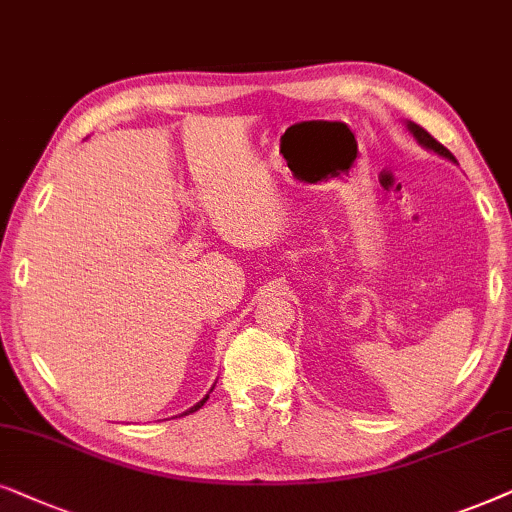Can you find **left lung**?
<instances>
[{
  "label": "left lung",
  "instance_id": "1",
  "mask_svg": "<svg viewBox=\"0 0 512 512\" xmlns=\"http://www.w3.org/2000/svg\"><path fill=\"white\" fill-rule=\"evenodd\" d=\"M405 126H407V131H410V133H412V138H414V140H417L421 147H424V149H431V152H435V154H438V156H442V159H447V161H454V163H456V159H454V154H452V152H449V149H447V147H442V145H440V142H438V140H435L431 133H426V131H424V128H421L419 124H414V121H405Z\"/></svg>",
  "mask_w": 512,
  "mask_h": 512
}]
</instances>
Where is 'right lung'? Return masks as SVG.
I'll list each match as a JSON object with an SVG mask.
<instances>
[{
  "mask_svg": "<svg viewBox=\"0 0 512 512\" xmlns=\"http://www.w3.org/2000/svg\"><path fill=\"white\" fill-rule=\"evenodd\" d=\"M210 391H213V388H210ZM206 400H208V395H203V398L199 400V403H196L194 407H189V410H187V412H182V414H192V412H196V410H201V407H203V403H206Z\"/></svg>",
  "mask_w": 512,
  "mask_h": 512,
  "instance_id": "add662e5",
  "label": "right lung"
}]
</instances>
